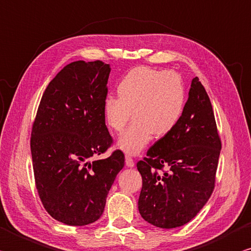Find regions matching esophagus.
Segmentation results:
<instances>
[{"label": "esophagus", "mask_w": 251, "mask_h": 251, "mask_svg": "<svg viewBox=\"0 0 251 251\" xmlns=\"http://www.w3.org/2000/svg\"><path fill=\"white\" fill-rule=\"evenodd\" d=\"M125 163H126V166L128 167V168H133L135 166L133 158H131L129 154H126V156H125Z\"/></svg>", "instance_id": "obj_1"}]
</instances>
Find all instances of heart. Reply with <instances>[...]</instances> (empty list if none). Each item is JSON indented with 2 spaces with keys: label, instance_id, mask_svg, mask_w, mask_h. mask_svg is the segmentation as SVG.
Returning a JSON list of instances; mask_svg holds the SVG:
<instances>
[{
  "label": "heart",
  "instance_id": "1",
  "mask_svg": "<svg viewBox=\"0 0 251 251\" xmlns=\"http://www.w3.org/2000/svg\"><path fill=\"white\" fill-rule=\"evenodd\" d=\"M118 98L107 95L103 115L115 133L126 128L133 112L134 123L118 139L127 153H139L153 136L165 137L175 129L184 112L186 92L181 78L146 67L131 69L117 85Z\"/></svg>",
  "mask_w": 251,
  "mask_h": 251
}]
</instances>
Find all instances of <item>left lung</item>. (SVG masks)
Listing matches in <instances>:
<instances>
[{
  "label": "left lung",
  "mask_w": 251,
  "mask_h": 251,
  "mask_svg": "<svg viewBox=\"0 0 251 251\" xmlns=\"http://www.w3.org/2000/svg\"><path fill=\"white\" fill-rule=\"evenodd\" d=\"M221 148L211 101L195 76L180 122L137 162L141 217L167 229L193 220L211 198Z\"/></svg>",
  "instance_id": "left-lung-1"
}]
</instances>
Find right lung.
<instances>
[{
    "mask_svg": "<svg viewBox=\"0 0 251 251\" xmlns=\"http://www.w3.org/2000/svg\"><path fill=\"white\" fill-rule=\"evenodd\" d=\"M111 67L75 61L50 81L30 138L33 169L44 207L58 222L84 226L104 212L108 191L124 167V153L100 160L112 144L103 115Z\"/></svg>",
    "mask_w": 251,
    "mask_h": 251,
    "instance_id": "add662e5",
    "label": "right lung"
}]
</instances>
